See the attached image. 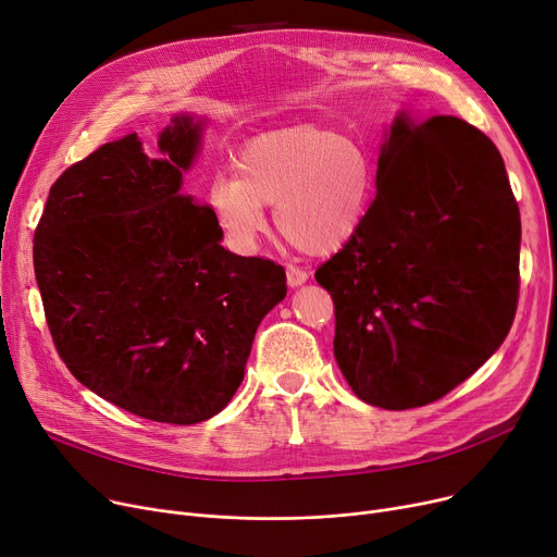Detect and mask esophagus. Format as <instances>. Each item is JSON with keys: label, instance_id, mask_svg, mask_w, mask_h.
<instances>
[{"label": "esophagus", "instance_id": "obj_1", "mask_svg": "<svg viewBox=\"0 0 557 557\" xmlns=\"http://www.w3.org/2000/svg\"><path fill=\"white\" fill-rule=\"evenodd\" d=\"M307 280H309L307 271H302V269H298V267H288V269H286V282H288L290 288L302 286Z\"/></svg>", "mask_w": 557, "mask_h": 557}]
</instances>
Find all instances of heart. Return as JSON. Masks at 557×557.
I'll list each match as a JSON object with an SVG mask.
<instances>
[{"label":"heart","mask_w":557,"mask_h":557,"mask_svg":"<svg viewBox=\"0 0 557 557\" xmlns=\"http://www.w3.org/2000/svg\"><path fill=\"white\" fill-rule=\"evenodd\" d=\"M219 173L208 205L234 252L255 250L275 205L282 237L307 255H332L361 230L374 196L376 169L368 146L332 128L302 124L250 137Z\"/></svg>","instance_id":"heart-1"}]
</instances>
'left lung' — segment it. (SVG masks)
<instances>
[{
	"mask_svg": "<svg viewBox=\"0 0 557 557\" xmlns=\"http://www.w3.org/2000/svg\"><path fill=\"white\" fill-rule=\"evenodd\" d=\"M521 221L502 153L458 116L401 110L361 230L315 271L334 357L366 404L445 397L499 349L519 296Z\"/></svg>",
	"mask_w": 557,
	"mask_h": 557,
	"instance_id": "8db88e82",
	"label": "left lung"
}]
</instances>
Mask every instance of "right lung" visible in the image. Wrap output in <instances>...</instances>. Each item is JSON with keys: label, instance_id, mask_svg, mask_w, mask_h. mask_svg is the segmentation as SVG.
Wrapping results in <instances>:
<instances>
[{"label": "right lung", "instance_id": "obj_1", "mask_svg": "<svg viewBox=\"0 0 557 557\" xmlns=\"http://www.w3.org/2000/svg\"><path fill=\"white\" fill-rule=\"evenodd\" d=\"M202 120L175 114L149 158L137 133L58 178L34 267L58 355L124 411L196 424L244 382L255 332L286 296L284 269L221 246L210 205L181 194Z\"/></svg>", "mask_w": 557, "mask_h": 557}]
</instances>
